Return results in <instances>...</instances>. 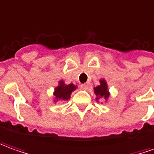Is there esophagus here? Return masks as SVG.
Instances as JSON below:
<instances>
[{
    "instance_id": "34e87169",
    "label": "esophagus",
    "mask_w": 154,
    "mask_h": 154,
    "mask_svg": "<svg viewBox=\"0 0 154 154\" xmlns=\"http://www.w3.org/2000/svg\"><path fill=\"white\" fill-rule=\"evenodd\" d=\"M80 88H81L82 90H87L88 88V85L87 83H84V84H81L80 85Z\"/></svg>"
}]
</instances>
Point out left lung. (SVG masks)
Listing matches in <instances>:
<instances>
[{
  "mask_svg": "<svg viewBox=\"0 0 154 154\" xmlns=\"http://www.w3.org/2000/svg\"><path fill=\"white\" fill-rule=\"evenodd\" d=\"M99 82H100V84L99 86L94 88V92L96 95L95 100L97 102H99L100 99H103L104 102H107L109 96H110V93H109V88H108L107 82L104 78H101L99 80Z\"/></svg>",
  "mask_w": 154,
  "mask_h": 154,
  "instance_id": "obj_1",
  "label": "left lung"
}]
</instances>
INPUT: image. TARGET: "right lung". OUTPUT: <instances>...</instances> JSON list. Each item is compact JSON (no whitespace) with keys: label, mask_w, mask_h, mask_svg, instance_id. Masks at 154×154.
<instances>
[{"label":"right lung","mask_w":154,"mask_h":154,"mask_svg":"<svg viewBox=\"0 0 154 154\" xmlns=\"http://www.w3.org/2000/svg\"><path fill=\"white\" fill-rule=\"evenodd\" d=\"M77 88V86L70 83L66 84L63 80H60L58 82V86L55 87L54 93H53V103H56L58 101H66L70 99L71 94L73 91Z\"/></svg>","instance_id":"right-lung-1"}]
</instances>
